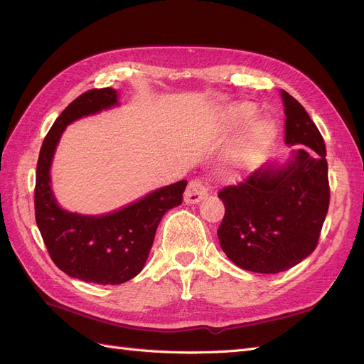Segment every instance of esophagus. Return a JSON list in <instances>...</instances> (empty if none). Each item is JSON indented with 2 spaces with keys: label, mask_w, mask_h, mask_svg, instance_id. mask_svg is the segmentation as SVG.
Wrapping results in <instances>:
<instances>
[{
  "label": "esophagus",
  "mask_w": 364,
  "mask_h": 364,
  "mask_svg": "<svg viewBox=\"0 0 364 364\" xmlns=\"http://www.w3.org/2000/svg\"><path fill=\"white\" fill-rule=\"evenodd\" d=\"M208 196L206 185L200 179H193L190 181L188 186H186V191L183 194L185 203H199Z\"/></svg>",
  "instance_id": "1"
}]
</instances>
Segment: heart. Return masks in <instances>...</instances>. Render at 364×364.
I'll return each mask as SVG.
<instances>
[{
  "mask_svg": "<svg viewBox=\"0 0 364 364\" xmlns=\"http://www.w3.org/2000/svg\"><path fill=\"white\" fill-rule=\"evenodd\" d=\"M255 107L252 105H238L229 111V118L232 123L240 124L249 121L255 115ZM274 126L267 119H255L240 135L232 151V161L240 168L257 167L266 155L274 138Z\"/></svg>",
  "mask_w": 364,
  "mask_h": 364,
  "instance_id": "b5f03b06",
  "label": "heart"
}]
</instances>
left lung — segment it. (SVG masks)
I'll list each match as a JSON object with an SVG mask.
<instances>
[{
	"label": "left lung",
	"instance_id": "left-lung-1",
	"mask_svg": "<svg viewBox=\"0 0 364 364\" xmlns=\"http://www.w3.org/2000/svg\"><path fill=\"white\" fill-rule=\"evenodd\" d=\"M285 142L304 144L284 167L267 165L218 193L225 217L217 235L235 266L279 273L316 249L329 206L326 149L304 106L282 91Z\"/></svg>",
	"mask_w": 364,
	"mask_h": 364
}]
</instances>
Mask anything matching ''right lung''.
I'll return each instance as SVG.
<instances>
[{
    "label": "right lung",
    "mask_w": 364,
    "mask_h": 364,
    "mask_svg": "<svg viewBox=\"0 0 364 364\" xmlns=\"http://www.w3.org/2000/svg\"><path fill=\"white\" fill-rule=\"evenodd\" d=\"M117 102L112 87L77 97L43 139L36 168V223L53 262L71 278L100 285L123 284L142 270L162 215L182 203L186 186V181H179L98 217L68 213L58 205L50 185V167L62 132L74 119L100 112Z\"/></svg>",
    "instance_id": "add662e5"
}]
</instances>
